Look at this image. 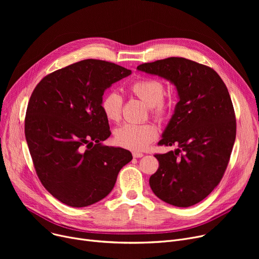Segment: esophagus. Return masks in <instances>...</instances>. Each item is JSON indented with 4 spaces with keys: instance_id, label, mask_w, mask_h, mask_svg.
<instances>
[{
    "instance_id": "34e87169",
    "label": "esophagus",
    "mask_w": 259,
    "mask_h": 259,
    "mask_svg": "<svg viewBox=\"0 0 259 259\" xmlns=\"http://www.w3.org/2000/svg\"><path fill=\"white\" fill-rule=\"evenodd\" d=\"M132 155H133V157H137V158H140V157L144 156V154L141 153V152H133Z\"/></svg>"
}]
</instances>
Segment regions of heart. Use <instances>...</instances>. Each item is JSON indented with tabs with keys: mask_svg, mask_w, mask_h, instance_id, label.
I'll return each mask as SVG.
<instances>
[{
	"mask_svg": "<svg viewBox=\"0 0 259 259\" xmlns=\"http://www.w3.org/2000/svg\"><path fill=\"white\" fill-rule=\"evenodd\" d=\"M132 93L150 107L151 113L156 117H161L166 112L164 102L165 86L156 78H141L135 80L130 87ZM102 110L107 119L118 121L121 116L122 98L115 91H110L104 95L102 100ZM116 143L131 150H144L157 137L155 125L147 124H124L115 130Z\"/></svg>",
	"mask_w": 259,
	"mask_h": 259,
	"instance_id": "1",
	"label": "heart"
}]
</instances>
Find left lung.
Returning a JSON list of instances; mask_svg holds the SVG:
<instances>
[{
  "label": "left lung",
  "mask_w": 259,
  "mask_h": 259,
  "mask_svg": "<svg viewBox=\"0 0 259 259\" xmlns=\"http://www.w3.org/2000/svg\"><path fill=\"white\" fill-rule=\"evenodd\" d=\"M137 69L169 80L179 97L158 143L178 148L155 154L159 165L149 184L162 201L191 207L220 184L232 152L236 120L229 91L212 68L185 58L145 63Z\"/></svg>",
  "instance_id": "obj_1"
}]
</instances>
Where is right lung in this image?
<instances>
[{"label": "right lung", "mask_w": 259, "mask_h": 259, "mask_svg": "<svg viewBox=\"0 0 259 259\" xmlns=\"http://www.w3.org/2000/svg\"><path fill=\"white\" fill-rule=\"evenodd\" d=\"M132 72L100 60H84L45 76L33 90L25 137L38 179L67 206L87 207L112 191L119 170L132 159L110 137L102 110L104 92Z\"/></svg>", "instance_id": "obj_1"}]
</instances>
